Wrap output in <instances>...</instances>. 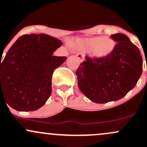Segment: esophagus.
<instances>
[{
    "label": "esophagus",
    "mask_w": 147,
    "mask_h": 147,
    "mask_svg": "<svg viewBox=\"0 0 147 147\" xmlns=\"http://www.w3.org/2000/svg\"><path fill=\"white\" fill-rule=\"evenodd\" d=\"M76 57H77V58H78V59H79L80 61H83V59H84L85 55L83 54H82V53H78V54L76 55Z\"/></svg>",
    "instance_id": "obj_1"
}]
</instances>
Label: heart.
<instances>
[{
  "label": "heart",
  "mask_w": 147,
  "mask_h": 147,
  "mask_svg": "<svg viewBox=\"0 0 147 147\" xmlns=\"http://www.w3.org/2000/svg\"><path fill=\"white\" fill-rule=\"evenodd\" d=\"M116 42L108 36L81 39L77 42V48L85 52H90L94 57L102 59L108 57L114 50Z\"/></svg>",
  "instance_id": "1"
}]
</instances>
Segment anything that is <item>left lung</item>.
<instances>
[{
	"label": "left lung",
	"mask_w": 147,
	"mask_h": 147,
	"mask_svg": "<svg viewBox=\"0 0 147 147\" xmlns=\"http://www.w3.org/2000/svg\"><path fill=\"white\" fill-rule=\"evenodd\" d=\"M111 38L117 42L111 55L102 59L86 57L76 73L80 91L95 103L123 98L142 73V58L136 45L123 34Z\"/></svg>",
	"instance_id": "obj_1"
}]
</instances>
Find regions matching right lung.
<instances>
[{"instance_id":"right-lung-1","label":"right lung","mask_w":147,"mask_h":147,"mask_svg":"<svg viewBox=\"0 0 147 147\" xmlns=\"http://www.w3.org/2000/svg\"><path fill=\"white\" fill-rule=\"evenodd\" d=\"M61 45L45 34L19 38L1 62V99L20 111H35L45 105L51 94L53 72L67 59L53 56Z\"/></svg>"}]
</instances>
